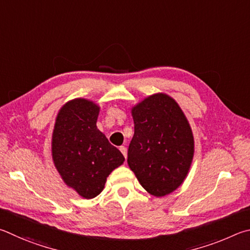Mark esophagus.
Returning <instances> with one entry per match:
<instances>
[{"label":"esophagus","instance_id":"1","mask_svg":"<svg viewBox=\"0 0 250 250\" xmlns=\"http://www.w3.org/2000/svg\"><path fill=\"white\" fill-rule=\"evenodd\" d=\"M120 150H121L122 154L124 155V157L126 158V157H127V148H126L125 146H121L120 147Z\"/></svg>","mask_w":250,"mask_h":250}]
</instances>
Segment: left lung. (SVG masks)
Segmentation results:
<instances>
[{
	"label": "left lung",
	"instance_id": "8db88e82",
	"mask_svg": "<svg viewBox=\"0 0 250 250\" xmlns=\"http://www.w3.org/2000/svg\"><path fill=\"white\" fill-rule=\"evenodd\" d=\"M134 136L127 163L147 192L155 196L171 193L185 180L194 154L192 130L172 98L158 93L132 109Z\"/></svg>",
	"mask_w": 250,
	"mask_h": 250
}]
</instances>
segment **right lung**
<instances>
[{
  "label": "right lung",
  "instance_id": "1",
  "mask_svg": "<svg viewBox=\"0 0 250 250\" xmlns=\"http://www.w3.org/2000/svg\"><path fill=\"white\" fill-rule=\"evenodd\" d=\"M100 107L85 99L64 104L52 134V159L65 185L82 198L93 199L124 156L96 127Z\"/></svg>",
  "mask_w": 250,
  "mask_h": 250
}]
</instances>
